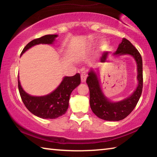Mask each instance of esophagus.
<instances>
[{
    "label": "esophagus",
    "instance_id": "esophagus-1",
    "mask_svg": "<svg viewBox=\"0 0 157 157\" xmlns=\"http://www.w3.org/2000/svg\"><path fill=\"white\" fill-rule=\"evenodd\" d=\"M86 78H87V73L86 72H82V74H81V79H82V82H84L85 81H86Z\"/></svg>",
    "mask_w": 157,
    "mask_h": 157
}]
</instances>
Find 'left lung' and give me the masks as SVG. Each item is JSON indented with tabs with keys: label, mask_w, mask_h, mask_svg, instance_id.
Segmentation results:
<instances>
[{
	"label": "left lung",
	"mask_w": 157,
	"mask_h": 157,
	"mask_svg": "<svg viewBox=\"0 0 157 157\" xmlns=\"http://www.w3.org/2000/svg\"><path fill=\"white\" fill-rule=\"evenodd\" d=\"M116 55H129L137 63L139 84L132 95L118 102H111L106 98L100 88L99 79L94 71L89 73L86 79L90 92V106L93 112L98 118L109 121H118L125 118L134 110L140 99L143 90V61L138 50L127 39L123 38L114 53Z\"/></svg>",
	"instance_id": "left-lung-1"
}]
</instances>
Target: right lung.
I'll list each match as a JSON object with an SVG mask.
<instances>
[{
  "label": "right lung",
  "mask_w": 157,
  "mask_h": 157,
  "mask_svg": "<svg viewBox=\"0 0 157 157\" xmlns=\"http://www.w3.org/2000/svg\"><path fill=\"white\" fill-rule=\"evenodd\" d=\"M57 37V34H48L35 39L26 45L21 52L22 55L26 50L39 44H51ZM80 75L65 77L59 86L47 95L41 97L32 96L24 91L21 86L18 77V87L23 104L32 113L44 119H55L64 114L68 108L71 93L80 84Z\"/></svg>",
  "instance_id": "add662e5"
}]
</instances>
